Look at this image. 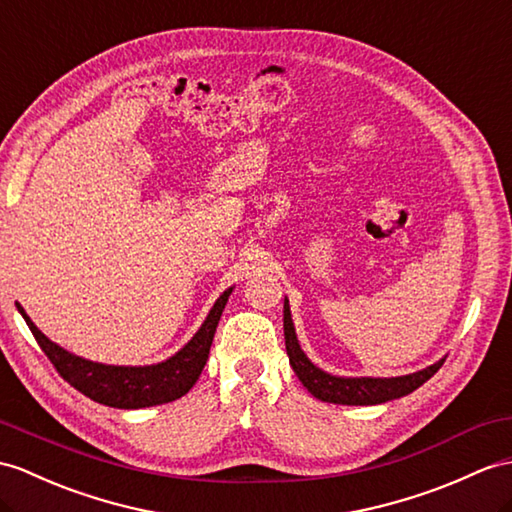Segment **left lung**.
<instances>
[{
	"label": "left lung",
	"instance_id": "8db88e82",
	"mask_svg": "<svg viewBox=\"0 0 512 512\" xmlns=\"http://www.w3.org/2000/svg\"><path fill=\"white\" fill-rule=\"evenodd\" d=\"M284 343H286V354H289V363L295 371V376L306 386L308 393L321 402L343 404V406H376V404L397 400V397H404L408 393H413L415 389H419V386L423 382H428L445 363V358H441L426 369L408 373V376H397V378L332 376V373L319 369L313 360L304 354L302 345L297 341L291 306L286 297H284Z\"/></svg>",
	"mask_w": 512,
	"mask_h": 512
}]
</instances>
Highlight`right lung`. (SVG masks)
<instances>
[{"instance_id": "right-lung-1", "label": "right lung", "mask_w": 512, "mask_h": 512, "mask_svg": "<svg viewBox=\"0 0 512 512\" xmlns=\"http://www.w3.org/2000/svg\"><path fill=\"white\" fill-rule=\"evenodd\" d=\"M232 289L234 286H230V289H226L217 297V302L210 308L208 317L182 350H178L167 360H162V363L139 367L93 363V360L71 354L65 347L49 341L47 336L34 326L32 319L19 302L17 310L21 317L26 319L28 328L32 330L34 339L41 345L45 356L52 360V365L58 369L60 376L71 386H76L80 393L91 397L97 404L136 410L173 402L193 389V384L197 382L199 373H202L208 360L217 323L221 319L223 308L228 304Z\"/></svg>"}]
</instances>
